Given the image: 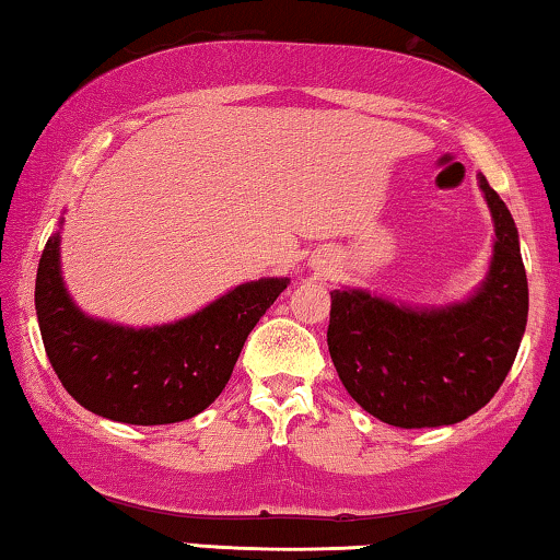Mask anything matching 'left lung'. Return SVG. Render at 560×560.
<instances>
[{"instance_id":"1","label":"left lung","mask_w":560,"mask_h":560,"mask_svg":"<svg viewBox=\"0 0 560 560\" xmlns=\"http://www.w3.org/2000/svg\"><path fill=\"white\" fill-rule=\"evenodd\" d=\"M495 240L485 280L444 305H409L361 288L330 293L328 351L363 411L401 429L444 427L488 404L528 323V278L513 214L482 174Z\"/></svg>"}]
</instances>
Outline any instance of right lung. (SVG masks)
<instances>
[{
  "instance_id": "obj_1",
  "label": "right lung",
  "mask_w": 560,
  "mask_h": 560,
  "mask_svg": "<svg viewBox=\"0 0 560 560\" xmlns=\"http://www.w3.org/2000/svg\"><path fill=\"white\" fill-rule=\"evenodd\" d=\"M60 230L62 220L47 240L35 280L47 359L80 407L124 424H174L205 411L230 381L249 330L290 282H242L174 323L120 326L83 313L70 298Z\"/></svg>"
}]
</instances>
